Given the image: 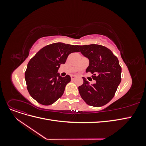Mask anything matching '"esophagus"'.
Returning a JSON list of instances; mask_svg holds the SVG:
<instances>
[{"instance_id": "esophagus-1", "label": "esophagus", "mask_w": 146, "mask_h": 146, "mask_svg": "<svg viewBox=\"0 0 146 146\" xmlns=\"http://www.w3.org/2000/svg\"><path fill=\"white\" fill-rule=\"evenodd\" d=\"M77 77V76H75V75H72V76H71V79L72 80H74V79L76 78Z\"/></svg>"}]
</instances>
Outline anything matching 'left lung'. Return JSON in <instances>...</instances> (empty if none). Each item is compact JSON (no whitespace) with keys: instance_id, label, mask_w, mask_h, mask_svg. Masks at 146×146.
I'll list each match as a JSON object with an SVG mask.
<instances>
[{"instance_id":"1","label":"left lung","mask_w":146,"mask_h":146,"mask_svg":"<svg viewBox=\"0 0 146 146\" xmlns=\"http://www.w3.org/2000/svg\"><path fill=\"white\" fill-rule=\"evenodd\" d=\"M79 51L90 61L86 72H90L96 83L90 85L83 77L79 93L85 102L92 107L108 104L115 94L121 82L122 69L119 60L109 48L98 44L78 46Z\"/></svg>"}]
</instances>
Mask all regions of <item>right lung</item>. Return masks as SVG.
<instances>
[{"label": "right lung", "mask_w": 146, "mask_h": 146, "mask_svg": "<svg viewBox=\"0 0 146 146\" xmlns=\"http://www.w3.org/2000/svg\"><path fill=\"white\" fill-rule=\"evenodd\" d=\"M77 46L63 42L51 44L30 60L25 72V82L29 94L38 103L49 105L62 96L70 77H62L57 72L70 54L79 52Z\"/></svg>", "instance_id": "1"}]
</instances>
